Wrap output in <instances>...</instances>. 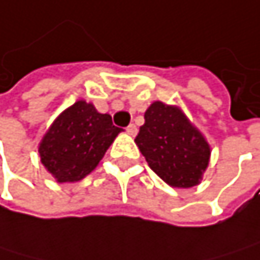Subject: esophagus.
<instances>
[{"instance_id":"obj_1","label":"esophagus","mask_w":260,"mask_h":260,"mask_svg":"<svg viewBox=\"0 0 260 260\" xmlns=\"http://www.w3.org/2000/svg\"><path fill=\"white\" fill-rule=\"evenodd\" d=\"M126 131H127L129 136H133V137H134V136L137 134V126H136V124H129V126L126 127Z\"/></svg>"}]
</instances>
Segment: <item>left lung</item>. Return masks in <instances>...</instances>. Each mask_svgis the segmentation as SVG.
<instances>
[{
    "instance_id": "obj_1",
    "label": "left lung",
    "mask_w": 260,
    "mask_h": 260,
    "mask_svg": "<svg viewBox=\"0 0 260 260\" xmlns=\"http://www.w3.org/2000/svg\"><path fill=\"white\" fill-rule=\"evenodd\" d=\"M136 145L149 168L173 188H191L207 171L211 148L179 106L154 102L145 112Z\"/></svg>"
}]
</instances>
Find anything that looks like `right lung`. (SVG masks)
Returning a JSON list of instances; mask_svg holds the SVG:
<instances>
[{"instance_id": "obj_1", "label": "right lung", "mask_w": 260, "mask_h": 260, "mask_svg": "<svg viewBox=\"0 0 260 260\" xmlns=\"http://www.w3.org/2000/svg\"><path fill=\"white\" fill-rule=\"evenodd\" d=\"M120 133L109 114H100L92 103L78 100L43 136L38 145L41 163L58 183L80 182L97 168Z\"/></svg>"}]
</instances>
